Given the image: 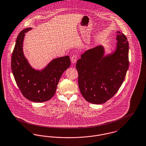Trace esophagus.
Wrapping results in <instances>:
<instances>
[{
  "mask_svg": "<svg viewBox=\"0 0 146 146\" xmlns=\"http://www.w3.org/2000/svg\"><path fill=\"white\" fill-rule=\"evenodd\" d=\"M77 60V56H76V54H74V55L72 56V58H71V61H72V63H73V64H74L75 63H76Z\"/></svg>",
  "mask_w": 146,
  "mask_h": 146,
  "instance_id": "34e87169",
  "label": "esophagus"
}]
</instances>
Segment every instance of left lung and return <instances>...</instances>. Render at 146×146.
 Returning a JSON list of instances; mask_svg holds the SVG:
<instances>
[{"label": "left lung", "instance_id": "obj_1", "mask_svg": "<svg viewBox=\"0 0 146 146\" xmlns=\"http://www.w3.org/2000/svg\"><path fill=\"white\" fill-rule=\"evenodd\" d=\"M113 51L106 55L103 46L86 51L78 60V84L86 100L95 104L106 103L115 94L129 68V42L117 31Z\"/></svg>", "mask_w": 146, "mask_h": 146}]
</instances>
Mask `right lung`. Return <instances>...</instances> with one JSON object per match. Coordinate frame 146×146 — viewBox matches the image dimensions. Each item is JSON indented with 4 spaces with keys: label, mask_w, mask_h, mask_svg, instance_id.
<instances>
[{
    "label": "right lung",
    "mask_w": 146,
    "mask_h": 146,
    "mask_svg": "<svg viewBox=\"0 0 146 146\" xmlns=\"http://www.w3.org/2000/svg\"><path fill=\"white\" fill-rule=\"evenodd\" d=\"M28 27L17 36L11 56L12 72L19 88L27 99L42 103L50 100L56 91L60 77L70 65L69 56L53 59L42 69L33 68L24 56L23 41Z\"/></svg>",
    "instance_id": "1"
}]
</instances>
